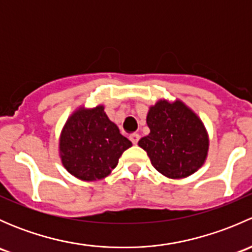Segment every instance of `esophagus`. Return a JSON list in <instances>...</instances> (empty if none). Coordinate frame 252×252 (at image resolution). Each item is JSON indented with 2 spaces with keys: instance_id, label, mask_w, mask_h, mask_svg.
I'll use <instances>...</instances> for the list:
<instances>
[{
  "instance_id": "esophagus-1",
  "label": "esophagus",
  "mask_w": 252,
  "mask_h": 252,
  "mask_svg": "<svg viewBox=\"0 0 252 252\" xmlns=\"http://www.w3.org/2000/svg\"><path fill=\"white\" fill-rule=\"evenodd\" d=\"M129 138H130V140L134 145H136V144H138L139 139H140V135H139V134H136V133H133V134H130V136H129Z\"/></svg>"
}]
</instances>
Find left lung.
<instances>
[{
  "label": "left lung",
  "instance_id": "1",
  "mask_svg": "<svg viewBox=\"0 0 252 252\" xmlns=\"http://www.w3.org/2000/svg\"><path fill=\"white\" fill-rule=\"evenodd\" d=\"M150 134L139 141L159 173L185 178L204 164L208 136L201 119L182 101H158L147 113Z\"/></svg>",
  "mask_w": 252,
  "mask_h": 252
}]
</instances>
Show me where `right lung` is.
Wrapping results in <instances>:
<instances>
[{
	"label": "right lung",
	"mask_w": 252,
	"mask_h": 252,
	"mask_svg": "<svg viewBox=\"0 0 252 252\" xmlns=\"http://www.w3.org/2000/svg\"><path fill=\"white\" fill-rule=\"evenodd\" d=\"M130 146L131 141L119 133L103 106L74 112L68 118L60 140L63 166L70 174L86 182L107 177Z\"/></svg>",
	"instance_id": "add662e5"
}]
</instances>
